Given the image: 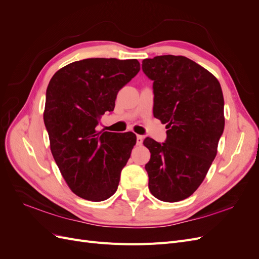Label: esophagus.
<instances>
[{
	"instance_id": "34e87169",
	"label": "esophagus",
	"mask_w": 259,
	"mask_h": 259,
	"mask_svg": "<svg viewBox=\"0 0 259 259\" xmlns=\"http://www.w3.org/2000/svg\"><path fill=\"white\" fill-rule=\"evenodd\" d=\"M143 140H144V137L142 135H137V137H136V144L138 146H140V145L143 144Z\"/></svg>"
}]
</instances>
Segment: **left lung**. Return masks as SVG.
I'll return each instance as SVG.
<instances>
[{"mask_svg":"<svg viewBox=\"0 0 259 259\" xmlns=\"http://www.w3.org/2000/svg\"><path fill=\"white\" fill-rule=\"evenodd\" d=\"M153 81V114L166 124V139L146 138L149 190L164 202L187 199L205 178L224 127L221 84L206 69L184 56L163 55L143 60Z\"/></svg>","mask_w":259,"mask_h":259,"instance_id":"obj_1","label":"left lung"}]
</instances>
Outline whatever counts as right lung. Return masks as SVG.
Listing matches in <instances>:
<instances>
[{
  "label": "right lung",
  "mask_w": 259,
  "mask_h": 259,
  "mask_svg": "<svg viewBox=\"0 0 259 259\" xmlns=\"http://www.w3.org/2000/svg\"><path fill=\"white\" fill-rule=\"evenodd\" d=\"M140 70L136 59L89 58L53 75L46 90L44 124L62 177L76 195L104 201L116 191L136 144L134 133L97 132L113 111L117 93Z\"/></svg>",
  "instance_id": "1"
}]
</instances>
